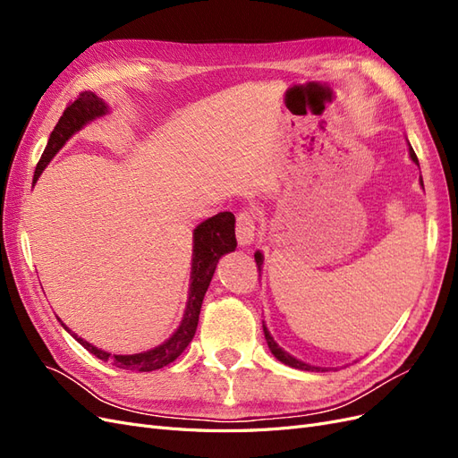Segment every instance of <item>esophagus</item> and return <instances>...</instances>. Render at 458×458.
I'll return each instance as SVG.
<instances>
[{
	"label": "esophagus",
	"instance_id": "1",
	"mask_svg": "<svg viewBox=\"0 0 458 458\" xmlns=\"http://www.w3.org/2000/svg\"><path fill=\"white\" fill-rule=\"evenodd\" d=\"M256 239V216L252 212H242L237 217V241L241 246H250Z\"/></svg>",
	"mask_w": 458,
	"mask_h": 458
}]
</instances>
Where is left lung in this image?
I'll return each instance as SVG.
<instances>
[{
    "label": "left lung",
    "instance_id": "obj_1",
    "mask_svg": "<svg viewBox=\"0 0 458 458\" xmlns=\"http://www.w3.org/2000/svg\"><path fill=\"white\" fill-rule=\"evenodd\" d=\"M409 157H411V160L419 165V170H420V164H419V158H417V155H414V150H412V147H411V143H409ZM420 185H422V189H424V183H422V175H420ZM254 258H256V263H258V269H259V276H261V267H263V254L259 252V250H256V254H254ZM263 335H266V340H267V345H269V350H271V353L279 359L281 363H284V365H288V367H293V369H300V370H317V372H325V370H328V369H325V367H315V365H310V363H303V361H300V359H296L294 355H290L288 352H284L279 344L275 342V338L271 336V332L267 330V327L263 325Z\"/></svg>",
    "mask_w": 458,
    "mask_h": 458
}]
</instances>
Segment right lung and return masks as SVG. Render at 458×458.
Segmentation results:
<instances>
[{
    "mask_svg": "<svg viewBox=\"0 0 458 458\" xmlns=\"http://www.w3.org/2000/svg\"><path fill=\"white\" fill-rule=\"evenodd\" d=\"M108 113L110 108L101 97H97L93 91L80 93L78 99L66 106L63 116L57 122V126H55V130L51 131L44 155H41L36 165L34 183L38 182L41 172L47 168V164L53 160V157L57 155L74 133H78L81 128H86L89 122L106 116ZM234 248H237V239H234V216L231 212H219L214 217L204 219L202 224L195 227V231H192V259H191V279H189L191 284H189L185 313L174 335L160 345H157V348L141 352V353H133V355H114V353L95 348V345H91L84 338H78L76 335L72 336L78 340V344L84 345L89 353L99 357L101 361H110L118 369L150 372L174 363L175 359L185 352L192 336H195L202 300L208 286H210L219 258L233 252ZM61 325L64 327V330H68V327L63 321Z\"/></svg>",
    "mask_w": 458,
    "mask_h": 458,
    "instance_id": "add662e5",
    "label": "right lung"
}]
</instances>
